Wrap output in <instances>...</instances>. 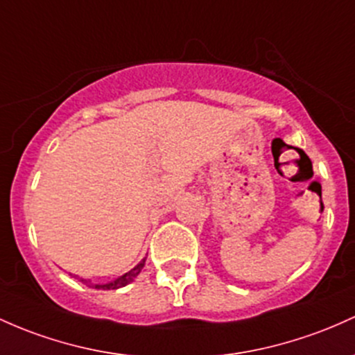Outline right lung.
Segmentation results:
<instances>
[{"instance_id":"add662e5","label":"right lung","mask_w":355,"mask_h":355,"mask_svg":"<svg viewBox=\"0 0 355 355\" xmlns=\"http://www.w3.org/2000/svg\"><path fill=\"white\" fill-rule=\"evenodd\" d=\"M145 261H146V258H143L138 264H136L133 270L124 272L123 276H119V278L112 279V282L97 283V285H94V283H91V279H84L83 278V283H85V285H89V286H94V288H97V290H118V288H123V286L130 285V283L133 282L136 276H138L139 272H141L143 266H145Z\"/></svg>"}]
</instances>
